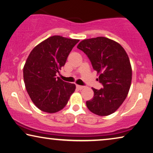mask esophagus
<instances>
[{
  "instance_id": "obj_1",
  "label": "esophagus",
  "mask_w": 153,
  "mask_h": 153,
  "mask_svg": "<svg viewBox=\"0 0 153 153\" xmlns=\"http://www.w3.org/2000/svg\"><path fill=\"white\" fill-rule=\"evenodd\" d=\"M84 86H79V85H77L76 86V88L78 89V90H79V91H80V90H82L84 88Z\"/></svg>"
}]
</instances>
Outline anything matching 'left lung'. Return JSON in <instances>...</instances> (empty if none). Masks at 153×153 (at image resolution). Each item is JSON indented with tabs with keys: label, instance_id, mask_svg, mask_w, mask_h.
<instances>
[{
	"label": "left lung",
	"instance_id": "obj_1",
	"mask_svg": "<svg viewBox=\"0 0 153 153\" xmlns=\"http://www.w3.org/2000/svg\"><path fill=\"white\" fill-rule=\"evenodd\" d=\"M77 48L87 55L99 75L103 88H93L94 96L86 101L88 110L97 115L108 116L124 102L132 79L129 56L120 44L104 37L84 39Z\"/></svg>",
	"mask_w": 153,
	"mask_h": 153
}]
</instances>
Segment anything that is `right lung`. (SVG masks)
<instances>
[{"label": "right lung", "mask_w": 153, "mask_h": 153, "mask_svg": "<svg viewBox=\"0 0 153 153\" xmlns=\"http://www.w3.org/2000/svg\"><path fill=\"white\" fill-rule=\"evenodd\" d=\"M79 39L52 36L36 45L23 69L26 89L40 110L55 113L64 108L76 90L74 84L56 77Z\"/></svg>", "instance_id": "1"}]
</instances>
